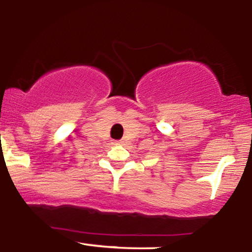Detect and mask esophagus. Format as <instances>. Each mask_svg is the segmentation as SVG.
Listing matches in <instances>:
<instances>
[{"label":"esophagus","mask_w":252,"mask_h":252,"mask_svg":"<svg viewBox=\"0 0 252 252\" xmlns=\"http://www.w3.org/2000/svg\"><path fill=\"white\" fill-rule=\"evenodd\" d=\"M114 143H115V144H120V143H121V141H115Z\"/></svg>","instance_id":"34e87169"}]
</instances>
